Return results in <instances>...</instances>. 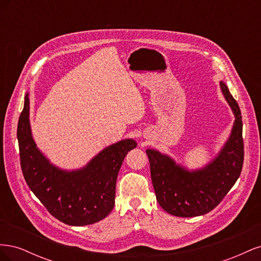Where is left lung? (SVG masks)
<instances>
[{"label":"left lung","mask_w":261,"mask_h":261,"mask_svg":"<svg viewBox=\"0 0 261 261\" xmlns=\"http://www.w3.org/2000/svg\"><path fill=\"white\" fill-rule=\"evenodd\" d=\"M220 87L235 121L222 150L208 165L188 171L156 150H146L156 200L172 216L191 218L206 215L222 201L241 175L244 162L241 110L226 85L220 82Z\"/></svg>","instance_id":"8db88e82"}]
</instances>
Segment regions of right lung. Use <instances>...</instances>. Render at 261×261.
<instances>
[{"mask_svg":"<svg viewBox=\"0 0 261 261\" xmlns=\"http://www.w3.org/2000/svg\"><path fill=\"white\" fill-rule=\"evenodd\" d=\"M17 139L27 185L54 218L75 226L96 223L112 211L118 171L125 155L137 146L133 139L118 141L81 170L69 172L54 167L31 136L28 93L17 125Z\"/></svg>","mask_w":261,"mask_h":261,"instance_id":"add662e5","label":"right lung"}]
</instances>
